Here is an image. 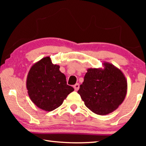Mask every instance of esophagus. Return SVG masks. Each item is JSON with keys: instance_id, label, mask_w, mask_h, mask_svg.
I'll use <instances>...</instances> for the list:
<instances>
[{"instance_id": "1", "label": "esophagus", "mask_w": 146, "mask_h": 146, "mask_svg": "<svg viewBox=\"0 0 146 146\" xmlns=\"http://www.w3.org/2000/svg\"><path fill=\"white\" fill-rule=\"evenodd\" d=\"M73 88H74V89H75V91H78L79 88H80V85H79L78 83H76L73 86Z\"/></svg>"}]
</instances>
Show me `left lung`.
<instances>
[{"instance_id": "left-lung-1", "label": "left lung", "mask_w": 146, "mask_h": 146, "mask_svg": "<svg viewBox=\"0 0 146 146\" xmlns=\"http://www.w3.org/2000/svg\"><path fill=\"white\" fill-rule=\"evenodd\" d=\"M104 68H88L78 93L85 106L95 114L106 115L117 110L124 100L127 90L122 71L112 64Z\"/></svg>"}]
</instances>
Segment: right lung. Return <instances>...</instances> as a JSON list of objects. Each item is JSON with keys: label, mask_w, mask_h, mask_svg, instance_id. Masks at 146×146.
<instances>
[{"label": "right lung", "mask_w": 146, "mask_h": 146, "mask_svg": "<svg viewBox=\"0 0 146 146\" xmlns=\"http://www.w3.org/2000/svg\"><path fill=\"white\" fill-rule=\"evenodd\" d=\"M60 66L53 64L49 56L42 58L31 66L26 79V88L34 104L46 111L60 106L74 91L68 86Z\"/></svg>", "instance_id": "1"}]
</instances>
